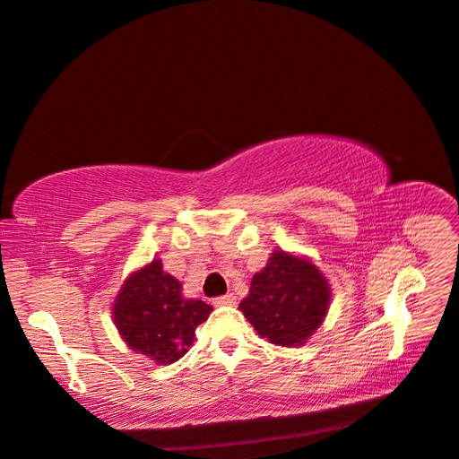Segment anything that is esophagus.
<instances>
[{
  "label": "esophagus",
  "mask_w": 459,
  "mask_h": 459,
  "mask_svg": "<svg viewBox=\"0 0 459 459\" xmlns=\"http://www.w3.org/2000/svg\"><path fill=\"white\" fill-rule=\"evenodd\" d=\"M237 304V296L234 294H225V296H219L213 299V306L221 307V306H234Z\"/></svg>",
  "instance_id": "esophagus-1"
}]
</instances>
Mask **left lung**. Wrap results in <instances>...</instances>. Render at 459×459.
<instances>
[{
	"label": "left lung",
	"instance_id": "left-lung-1",
	"mask_svg": "<svg viewBox=\"0 0 459 459\" xmlns=\"http://www.w3.org/2000/svg\"><path fill=\"white\" fill-rule=\"evenodd\" d=\"M331 286L311 259L274 250L267 267L254 274L240 311L261 338L277 346H304L323 325Z\"/></svg>",
	"mask_w": 459,
	"mask_h": 459
}]
</instances>
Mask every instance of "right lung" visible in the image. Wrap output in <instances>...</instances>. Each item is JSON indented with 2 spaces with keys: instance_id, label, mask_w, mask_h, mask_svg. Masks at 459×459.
Wrapping results in <instances>:
<instances>
[{
  "instance_id": "obj_1",
  "label": "right lung",
  "mask_w": 459,
  "mask_h": 459,
  "mask_svg": "<svg viewBox=\"0 0 459 459\" xmlns=\"http://www.w3.org/2000/svg\"><path fill=\"white\" fill-rule=\"evenodd\" d=\"M213 307L182 296V284L163 271L161 259L130 273L113 302V321L130 350L169 365L194 342L195 329Z\"/></svg>"
}]
</instances>
